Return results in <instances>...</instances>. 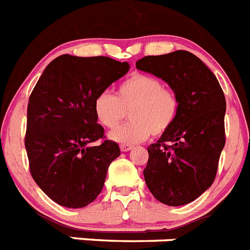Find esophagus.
<instances>
[{"mask_svg": "<svg viewBox=\"0 0 250 250\" xmlns=\"http://www.w3.org/2000/svg\"><path fill=\"white\" fill-rule=\"evenodd\" d=\"M120 149H121V151H129L133 149V146H131V144H126V143H125V144H121Z\"/></svg>", "mask_w": 250, "mask_h": 250, "instance_id": "esophagus-1", "label": "esophagus"}]
</instances>
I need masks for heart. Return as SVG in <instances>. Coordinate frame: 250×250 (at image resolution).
Here are the masks:
<instances>
[{"mask_svg":"<svg viewBox=\"0 0 250 250\" xmlns=\"http://www.w3.org/2000/svg\"><path fill=\"white\" fill-rule=\"evenodd\" d=\"M95 116L102 126L115 130L129 114L130 121L111 134L120 143H138L163 135L176 121L180 99L173 88L148 74L135 73L119 83L114 96L104 92L93 104Z\"/></svg>","mask_w":250,"mask_h":250,"instance_id":"obj_1","label":"heart"}]
</instances>
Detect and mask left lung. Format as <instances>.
I'll list each match as a JSON object with an SVG mask.
<instances>
[{
	"label": "left lung",
	"mask_w": 250,
	"mask_h": 250,
	"mask_svg": "<svg viewBox=\"0 0 250 250\" xmlns=\"http://www.w3.org/2000/svg\"><path fill=\"white\" fill-rule=\"evenodd\" d=\"M136 68L168 83L180 99L176 121L148 146L144 178L151 195L168 206L192 202L212 185L225 146L227 101L201 59L186 50L148 55Z\"/></svg>",
	"instance_id": "1"
}]
</instances>
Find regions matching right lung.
<instances>
[{
  "label": "right lung",
  "instance_id": "1",
  "mask_svg": "<svg viewBox=\"0 0 250 250\" xmlns=\"http://www.w3.org/2000/svg\"><path fill=\"white\" fill-rule=\"evenodd\" d=\"M127 70L126 62L108 57L63 54L49 63L30 95L25 135L30 173L61 206L80 208L95 201L108 166L120 155L117 143L104 139L93 104Z\"/></svg>",
  "mask_w": 250,
  "mask_h": 250
}]
</instances>
